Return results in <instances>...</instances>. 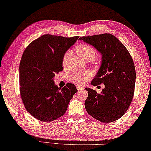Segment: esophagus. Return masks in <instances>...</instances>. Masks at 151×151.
<instances>
[{
	"instance_id": "esophagus-1",
	"label": "esophagus",
	"mask_w": 151,
	"mask_h": 151,
	"mask_svg": "<svg viewBox=\"0 0 151 151\" xmlns=\"http://www.w3.org/2000/svg\"><path fill=\"white\" fill-rule=\"evenodd\" d=\"M76 88H77V89H78V91H81V90H84V88L83 87H81V86H76Z\"/></svg>"
}]
</instances>
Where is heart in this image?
I'll list each match as a JSON object with an SVG mask.
<instances>
[{
  "mask_svg": "<svg viewBox=\"0 0 151 151\" xmlns=\"http://www.w3.org/2000/svg\"><path fill=\"white\" fill-rule=\"evenodd\" d=\"M76 52L78 55L83 59V61L88 62V61H92L96 55V51L92 46L88 45V44H80L76 47ZM70 58V53L67 52L63 57L62 59V65L63 67L65 68L68 66L69 59ZM90 77V74L88 72H75L71 74L70 76V80L75 83L78 84H83L88 80Z\"/></svg>",
  "mask_w": 151,
  "mask_h": 151,
  "instance_id": "1",
  "label": "heart"
}]
</instances>
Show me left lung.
I'll return each instance as SVG.
<instances>
[{"label":"left lung","instance_id":"1","mask_svg":"<svg viewBox=\"0 0 151 151\" xmlns=\"http://www.w3.org/2000/svg\"><path fill=\"white\" fill-rule=\"evenodd\" d=\"M79 39L93 46L102 55L100 69L92 85L105 86L100 93L86 88L88 92L86 110L100 122L117 120L127 112L134 96L136 71L131 56L118 39L111 34L81 37Z\"/></svg>","mask_w":151,"mask_h":151}]
</instances>
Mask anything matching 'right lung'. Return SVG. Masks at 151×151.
I'll use <instances>...</instances> for the list:
<instances>
[{"instance_id": "obj_1", "label": "right lung", "mask_w": 151, "mask_h": 151, "mask_svg": "<svg viewBox=\"0 0 151 151\" xmlns=\"http://www.w3.org/2000/svg\"><path fill=\"white\" fill-rule=\"evenodd\" d=\"M78 38L44 35L24 51L19 65L20 92L27 112L39 120L47 122L62 116L78 92L70 83L59 88L54 78L63 70L64 54Z\"/></svg>"}]
</instances>
